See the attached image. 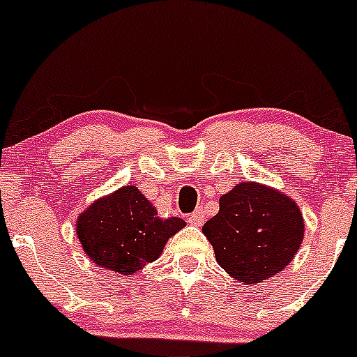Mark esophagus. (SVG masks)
Here are the masks:
<instances>
[{
    "label": "esophagus",
    "instance_id": "1",
    "mask_svg": "<svg viewBox=\"0 0 357 357\" xmlns=\"http://www.w3.org/2000/svg\"><path fill=\"white\" fill-rule=\"evenodd\" d=\"M188 222H190L191 225H195V227H202L203 222H205V215H203V210H195L193 213L190 215V218H188Z\"/></svg>",
    "mask_w": 357,
    "mask_h": 357
}]
</instances>
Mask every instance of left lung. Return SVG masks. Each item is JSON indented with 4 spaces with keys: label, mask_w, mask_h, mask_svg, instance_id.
I'll list each match as a JSON object with an SVG mask.
<instances>
[{
    "label": "left lung",
    "mask_w": 357,
    "mask_h": 357,
    "mask_svg": "<svg viewBox=\"0 0 357 357\" xmlns=\"http://www.w3.org/2000/svg\"><path fill=\"white\" fill-rule=\"evenodd\" d=\"M217 262L242 284L283 271L298 252L303 215L293 198L262 183H238L220 197V210L203 225Z\"/></svg>",
    "instance_id": "left-lung-1"
}]
</instances>
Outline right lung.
<instances>
[{"mask_svg":"<svg viewBox=\"0 0 357 357\" xmlns=\"http://www.w3.org/2000/svg\"><path fill=\"white\" fill-rule=\"evenodd\" d=\"M185 225L183 218L158 217L142 191L127 185L81 211L76 234L96 266L130 276L159 259L166 242Z\"/></svg>","mask_w":357,"mask_h":357,"instance_id":"obj_1","label":"right lung"}]
</instances>
